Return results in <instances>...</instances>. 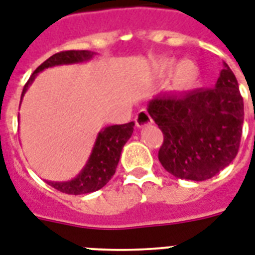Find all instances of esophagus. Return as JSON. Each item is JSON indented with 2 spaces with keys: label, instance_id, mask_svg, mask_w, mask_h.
<instances>
[{
  "label": "esophagus",
  "instance_id": "obj_1",
  "mask_svg": "<svg viewBox=\"0 0 255 255\" xmlns=\"http://www.w3.org/2000/svg\"><path fill=\"white\" fill-rule=\"evenodd\" d=\"M134 122H136V126H137V127H142V126H146V124L152 123V118L149 117V114L146 113L145 110H141V111H138L137 115L134 117Z\"/></svg>",
  "mask_w": 255,
  "mask_h": 255
}]
</instances>
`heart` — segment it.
Here are the masks:
<instances>
[{"instance_id": "b5f03b06", "label": "heart", "mask_w": 255, "mask_h": 255, "mask_svg": "<svg viewBox=\"0 0 255 255\" xmlns=\"http://www.w3.org/2000/svg\"><path fill=\"white\" fill-rule=\"evenodd\" d=\"M170 61H163L157 65V72L163 76L170 70ZM198 77H199V69L196 64L188 59L181 60L179 63L175 64L167 76V88L173 92H187L195 86Z\"/></svg>"}]
</instances>
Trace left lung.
<instances>
[{
	"instance_id": "1",
	"label": "left lung",
	"mask_w": 255,
	"mask_h": 255,
	"mask_svg": "<svg viewBox=\"0 0 255 255\" xmlns=\"http://www.w3.org/2000/svg\"><path fill=\"white\" fill-rule=\"evenodd\" d=\"M148 113L163 133L158 160L174 177L206 181L237 156L244 101L227 63L214 89L158 94L149 101Z\"/></svg>"
}]
</instances>
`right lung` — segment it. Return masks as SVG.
<instances>
[{
  "label": "right lung",
  "instance_id": "right-lung-1",
  "mask_svg": "<svg viewBox=\"0 0 255 255\" xmlns=\"http://www.w3.org/2000/svg\"><path fill=\"white\" fill-rule=\"evenodd\" d=\"M93 56H94V52L92 51H63V52L51 56L31 74L27 84L24 85L20 102H22V98L26 94L28 86L34 82L39 72L47 69V68L57 67V65L84 63V61L92 59ZM133 127V122H129L126 124L109 126V127L101 129L97 136L88 162L77 177L67 182H45L56 190L65 192V194H70V195L89 194V192H94L99 188H102L115 174L118 162L121 158L122 149L132 136Z\"/></svg>",
  "mask_w": 255,
  "mask_h": 255
}]
</instances>
